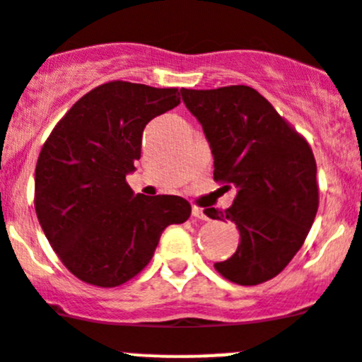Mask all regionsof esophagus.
<instances>
[{"label": "esophagus", "mask_w": 362, "mask_h": 362, "mask_svg": "<svg viewBox=\"0 0 362 362\" xmlns=\"http://www.w3.org/2000/svg\"><path fill=\"white\" fill-rule=\"evenodd\" d=\"M191 214H192V218H197V219H207V216H205L204 209L197 207V205H192V209H191Z\"/></svg>", "instance_id": "esophagus-1"}]
</instances>
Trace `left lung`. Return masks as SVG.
I'll return each instance as SVG.
<instances>
[{
    "label": "left lung",
    "mask_w": 362,
    "mask_h": 362,
    "mask_svg": "<svg viewBox=\"0 0 362 362\" xmlns=\"http://www.w3.org/2000/svg\"><path fill=\"white\" fill-rule=\"evenodd\" d=\"M214 157V180L238 189L212 219L235 223L241 245L214 268L230 282L255 286L279 275L302 248L316 212L318 184L310 146L264 96L248 86L180 89Z\"/></svg>",
    "instance_id": "1"
}]
</instances>
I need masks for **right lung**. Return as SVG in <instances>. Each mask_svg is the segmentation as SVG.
Masks as SVG:
<instances>
[{
  "label": "right lung",
  "mask_w": 362,
  "mask_h": 362,
  "mask_svg": "<svg viewBox=\"0 0 362 362\" xmlns=\"http://www.w3.org/2000/svg\"><path fill=\"white\" fill-rule=\"evenodd\" d=\"M178 89L109 82L80 98L53 128L35 168V212L67 269L116 288L153 257L162 230L191 216L173 194H134L127 175L143 130L180 103Z\"/></svg>",
  "instance_id": "obj_1"
}]
</instances>
